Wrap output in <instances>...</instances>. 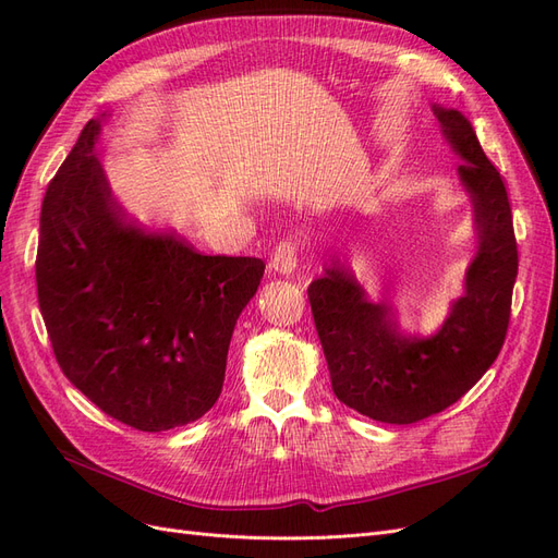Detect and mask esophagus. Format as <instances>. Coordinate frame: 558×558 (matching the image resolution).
I'll list each match as a JSON object with an SVG mask.
<instances>
[{"instance_id": "34e87169", "label": "esophagus", "mask_w": 558, "mask_h": 558, "mask_svg": "<svg viewBox=\"0 0 558 558\" xmlns=\"http://www.w3.org/2000/svg\"><path fill=\"white\" fill-rule=\"evenodd\" d=\"M298 267V246L293 242H279L272 258H269V269H275L277 275H283V277H291L295 272Z\"/></svg>"}]
</instances>
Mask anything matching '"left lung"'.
<instances>
[{
	"label": "left lung",
	"mask_w": 558,
	"mask_h": 558,
	"mask_svg": "<svg viewBox=\"0 0 558 558\" xmlns=\"http://www.w3.org/2000/svg\"><path fill=\"white\" fill-rule=\"evenodd\" d=\"M445 140L461 156L477 253L465 291L428 337L404 335L386 302H369L347 267L332 265L307 289L332 391L347 408L381 424H414L447 410L498 359L510 324L517 240L508 191L468 118L433 105Z\"/></svg>",
	"instance_id": "1"
}]
</instances>
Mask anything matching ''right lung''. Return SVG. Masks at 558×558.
Segmentation results:
<instances>
[{"instance_id":"1","label":"right lung","mask_w":558,"mask_h":558,"mask_svg":"<svg viewBox=\"0 0 558 558\" xmlns=\"http://www.w3.org/2000/svg\"><path fill=\"white\" fill-rule=\"evenodd\" d=\"M102 118L44 195L39 310L64 377L121 424L160 433L221 396L230 337L265 263L202 256L174 232L132 223L93 154Z\"/></svg>"}]
</instances>
